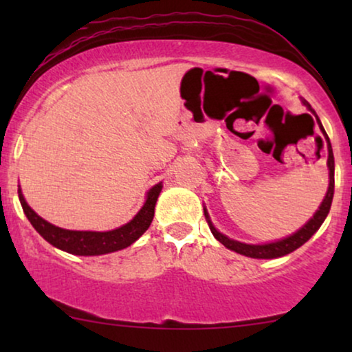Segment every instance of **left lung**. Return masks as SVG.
I'll return each instance as SVG.
<instances>
[{
  "instance_id": "8db88e82",
  "label": "left lung",
  "mask_w": 352,
  "mask_h": 352,
  "mask_svg": "<svg viewBox=\"0 0 352 352\" xmlns=\"http://www.w3.org/2000/svg\"><path fill=\"white\" fill-rule=\"evenodd\" d=\"M301 102L306 105L307 110H311L312 113L316 115L314 110L311 109L309 102H306L305 99H301ZM316 120H317V124H319L322 134H324L325 138V142H327V148H329V158H327V166H329V189H327V194L324 197V200H322V204L317 211L314 213V216L307 221V223L302 226L296 230V232H293L292 235H288L285 239H280V240H276V242H267V243H258V245H253V243H243V242H239V240H234V239H229L228 235L221 234L218 229L214 228L213 223H211L210 219V214L206 208L204 206V211H205V218L208 221V226H210V230L211 234L214 235L216 240H219L221 243L224 245L226 248L232 250V252L239 253V254H243V256H248V258H256V259H274V258H280V256H285V254L295 252L296 248H300L301 245H305L307 240H309L312 235H314L319 228L324 223L327 214H329L330 211V206H331V200H333V192H335V158H333V151H331V144H330V139L327 136L324 126H322L319 117L316 115ZM320 142H322V138Z\"/></svg>"
}]
</instances>
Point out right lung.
Returning a JSON list of instances; mask_svg holds the SVG:
<instances>
[{
  "label": "right lung",
  "mask_w": 352,
  "mask_h": 352,
  "mask_svg": "<svg viewBox=\"0 0 352 352\" xmlns=\"http://www.w3.org/2000/svg\"><path fill=\"white\" fill-rule=\"evenodd\" d=\"M162 182H158V184L148 189L142 208L138 211L136 216L129 223L120 226L117 229L105 230V232H96V230H69L47 223L46 219L38 216L28 206L25 197L22 194L21 186H19V200H21L23 213H25L28 221H30V224L52 247L70 254H78V256H99V254L113 253L129 247V245H133L146 232L153 219L155 204L162 192Z\"/></svg>",
  "instance_id": "right-lung-1"
}]
</instances>
